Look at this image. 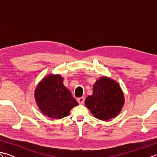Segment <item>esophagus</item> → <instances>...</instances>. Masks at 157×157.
Instances as JSON below:
<instances>
[{"instance_id":"esophagus-1","label":"esophagus","mask_w":157,"mask_h":157,"mask_svg":"<svg viewBox=\"0 0 157 157\" xmlns=\"http://www.w3.org/2000/svg\"><path fill=\"white\" fill-rule=\"evenodd\" d=\"M77 101H78V102H79V104L82 105V104H84V101H85V98H84V97L78 98V99H77Z\"/></svg>"}]
</instances>
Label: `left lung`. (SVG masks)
<instances>
[{"mask_svg": "<svg viewBox=\"0 0 157 157\" xmlns=\"http://www.w3.org/2000/svg\"><path fill=\"white\" fill-rule=\"evenodd\" d=\"M125 98L118 82L106 76L93 85V93L85 100V105L96 118L107 121L119 115Z\"/></svg>", "mask_w": 157, "mask_h": 157, "instance_id": "8db88e82", "label": "left lung"}]
</instances>
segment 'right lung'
<instances>
[{"instance_id":"1","label":"right lung","mask_w":157,"mask_h":157,"mask_svg":"<svg viewBox=\"0 0 157 157\" xmlns=\"http://www.w3.org/2000/svg\"><path fill=\"white\" fill-rule=\"evenodd\" d=\"M34 97L43 114L55 119L68 116L71 109L78 105L59 74H50L43 78L36 86Z\"/></svg>"}]
</instances>
